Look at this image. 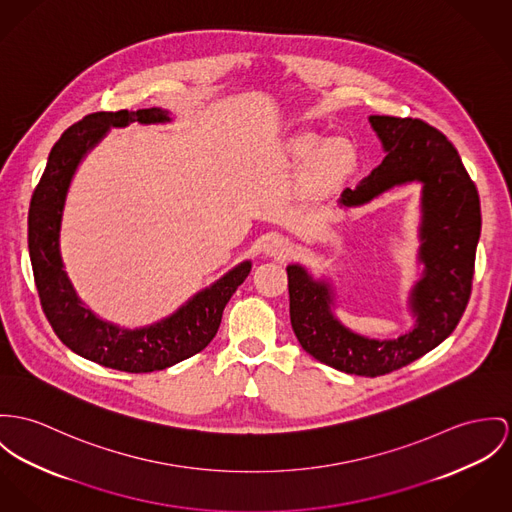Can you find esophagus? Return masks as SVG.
<instances>
[{
    "instance_id": "obj_1",
    "label": "esophagus",
    "mask_w": 512,
    "mask_h": 512,
    "mask_svg": "<svg viewBox=\"0 0 512 512\" xmlns=\"http://www.w3.org/2000/svg\"><path fill=\"white\" fill-rule=\"evenodd\" d=\"M269 255H275V257H286L290 251H292V245L286 241V239H280L276 237L271 243H267V249H265Z\"/></svg>"
}]
</instances>
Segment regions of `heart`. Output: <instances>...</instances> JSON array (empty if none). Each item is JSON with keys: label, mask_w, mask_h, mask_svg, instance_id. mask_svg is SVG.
Masks as SVG:
<instances>
[{"label": "heart", "mask_w": 512, "mask_h": 512, "mask_svg": "<svg viewBox=\"0 0 512 512\" xmlns=\"http://www.w3.org/2000/svg\"><path fill=\"white\" fill-rule=\"evenodd\" d=\"M296 156L312 159V177L319 185H331L349 175L356 165L353 144L343 138L327 140L314 132L300 134L294 142Z\"/></svg>", "instance_id": "obj_1"}]
</instances>
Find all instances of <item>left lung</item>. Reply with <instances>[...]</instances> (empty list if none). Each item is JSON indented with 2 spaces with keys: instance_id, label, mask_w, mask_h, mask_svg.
I'll return each instance as SVG.
<instances>
[{
  "instance_id": "1",
  "label": "left lung",
  "mask_w": 512,
  "mask_h": 512,
  "mask_svg": "<svg viewBox=\"0 0 512 512\" xmlns=\"http://www.w3.org/2000/svg\"><path fill=\"white\" fill-rule=\"evenodd\" d=\"M370 124L388 154L341 202L358 206L395 185L423 183L419 257L425 273L411 294L415 329L394 341L360 337L331 314L329 284L315 282L300 265L286 273L290 321L302 349L335 370L376 378L433 351L456 329L472 296L481 208L462 159L440 130L421 118L372 115Z\"/></svg>"
}]
</instances>
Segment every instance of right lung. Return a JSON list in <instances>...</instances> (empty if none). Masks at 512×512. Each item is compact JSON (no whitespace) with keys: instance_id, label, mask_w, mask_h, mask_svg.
Returning <instances> with one entry per match:
<instances>
[{"instance_id":"right-lung-1","label":"right lung","mask_w":512,"mask_h":512,"mask_svg":"<svg viewBox=\"0 0 512 512\" xmlns=\"http://www.w3.org/2000/svg\"><path fill=\"white\" fill-rule=\"evenodd\" d=\"M165 120L169 117L161 109L101 111L81 118L54 144L29 208V253L35 284L42 312L54 333L79 356L132 374L165 370L200 353L218 333L228 300L251 271L249 261L237 265L171 317L136 331L101 321L79 302L60 257L62 210L79 161L111 126Z\"/></svg>"}]
</instances>
